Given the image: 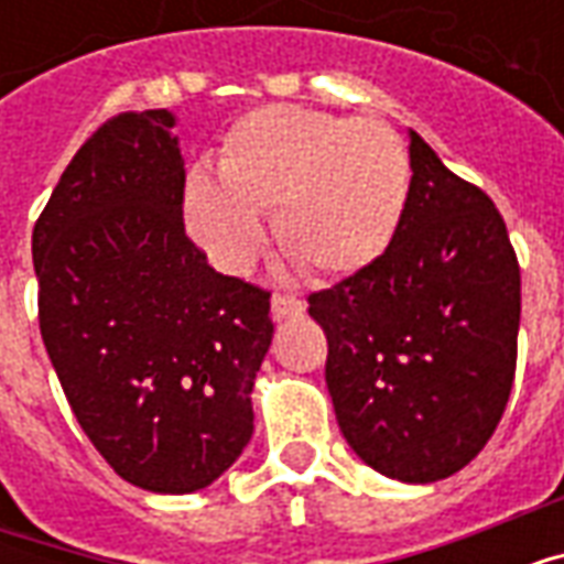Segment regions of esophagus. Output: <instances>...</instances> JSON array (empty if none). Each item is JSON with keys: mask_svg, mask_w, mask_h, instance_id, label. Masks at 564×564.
<instances>
[{"mask_svg": "<svg viewBox=\"0 0 564 564\" xmlns=\"http://www.w3.org/2000/svg\"><path fill=\"white\" fill-rule=\"evenodd\" d=\"M299 314H305V302H302V299H293V295L283 293L271 295V319H274V323L299 317Z\"/></svg>", "mask_w": 564, "mask_h": 564, "instance_id": "obj_1", "label": "esophagus"}]
</instances>
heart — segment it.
<instances>
[{
	"label": "heart",
	"instance_id": "heart-1",
	"mask_svg": "<svg viewBox=\"0 0 564 564\" xmlns=\"http://www.w3.org/2000/svg\"><path fill=\"white\" fill-rule=\"evenodd\" d=\"M408 189V153L390 127L269 105L226 132L217 174L189 172L181 205L196 245L229 274L253 265L271 210L293 262L356 274L392 245Z\"/></svg>",
	"mask_w": 564,
	"mask_h": 564
}]
</instances>
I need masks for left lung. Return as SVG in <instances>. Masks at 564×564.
I'll use <instances>...</instances> for the list:
<instances>
[{
	"label": "left lung",
	"instance_id": "left-lung-1",
	"mask_svg": "<svg viewBox=\"0 0 564 564\" xmlns=\"http://www.w3.org/2000/svg\"><path fill=\"white\" fill-rule=\"evenodd\" d=\"M411 189L387 253L311 317L326 338L341 435L402 484H435L484 449L505 414L520 332V265L484 189L449 172L414 129Z\"/></svg>",
	"mask_w": 564,
	"mask_h": 564
}]
</instances>
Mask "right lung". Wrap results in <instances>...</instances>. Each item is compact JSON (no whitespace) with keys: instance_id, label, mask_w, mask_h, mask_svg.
Instances as JSON below:
<instances>
[{"instance_id":"1","label":"right lung","mask_w":564,"mask_h":564,"mask_svg":"<svg viewBox=\"0 0 564 564\" xmlns=\"http://www.w3.org/2000/svg\"><path fill=\"white\" fill-rule=\"evenodd\" d=\"M172 111L108 120L32 229L44 347L80 429L123 480L210 486L253 435L269 293L208 265L184 229Z\"/></svg>"}]
</instances>
